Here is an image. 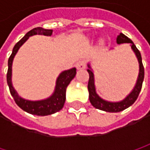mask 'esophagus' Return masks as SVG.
I'll return each mask as SVG.
<instances>
[{
  "instance_id": "obj_1",
  "label": "esophagus",
  "mask_w": 150,
  "mask_h": 150,
  "mask_svg": "<svg viewBox=\"0 0 150 150\" xmlns=\"http://www.w3.org/2000/svg\"><path fill=\"white\" fill-rule=\"evenodd\" d=\"M76 69L79 70L85 69H86V62L84 61H80L76 63Z\"/></svg>"
}]
</instances>
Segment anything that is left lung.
<instances>
[{
  "mask_svg": "<svg viewBox=\"0 0 150 150\" xmlns=\"http://www.w3.org/2000/svg\"><path fill=\"white\" fill-rule=\"evenodd\" d=\"M116 43L117 44L129 43L133 52L135 53V56L137 58L138 63H139V73H138V76H137V80H136L135 87L133 88L132 91L123 100H122L120 102H108V101H106L104 99H103L102 97H100L98 96V94L96 93V85H95L94 72H93V69H92L89 63L88 64V69H87L88 74H89L88 89V93H89V101H90L91 104L93 105L96 108H98L100 110H103L106 112H110V113H116V112L122 111V110L126 109L127 108L130 107L136 101V99H137V97L141 92L142 81L144 79V68H143L142 62V55H141L140 51L137 49V47L134 44V42L129 38H128L126 35L120 33V35H117V37H116Z\"/></svg>",
  "mask_w": 150,
  "mask_h": 150,
  "instance_id": "1",
  "label": "left lung"
}]
</instances>
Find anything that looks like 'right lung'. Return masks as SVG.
Masks as SVG:
<instances>
[{
  "mask_svg": "<svg viewBox=\"0 0 150 150\" xmlns=\"http://www.w3.org/2000/svg\"><path fill=\"white\" fill-rule=\"evenodd\" d=\"M53 33L52 29H45L41 27L35 28L29 32H28L22 39H21L14 47L12 54L8 59V74H7V81L8 85L9 87L10 94L13 96L15 103L18 105L22 110L26 111L27 113H29L31 115H40L44 116L54 114L58 111H60L65 103L66 100V89L68 85L70 83V81L74 79L76 74V69L73 68L69 70L62 71L56 79L55 81V87L53 94L43 100L40 101H30L24 99L19 96L17 91L15 89L13 83H12V65L13 61L15 58V54H17L19 48L23 45L27 40L33 35H41L46 36H51Z\"/></svg>",
  "mask_w": 150,
  "mask_h": 150,
  "instance_id": "obj_1",
  "label": "right lung"
}]
</instances>
